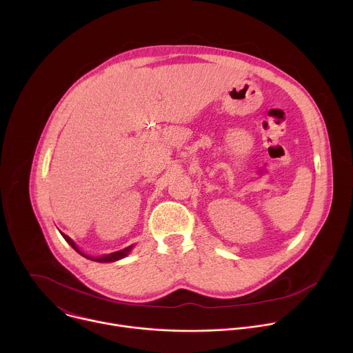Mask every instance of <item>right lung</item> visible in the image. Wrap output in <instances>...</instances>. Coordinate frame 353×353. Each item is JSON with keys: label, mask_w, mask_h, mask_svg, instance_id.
<instances>
[{"label": "right lung", "mask_w": 353, "mask_h": 353, "mask_svg": "<svg viewBox=\"0 0 353 353\" xmlns=\"http://www.w3.org/2000/svg\"><path fill=\"white\" fill-rule=\"evenodd\" d=\"M61 234H63V233H61ZM63 237L67 240V243H68L75 251H78V253H79L81 256L89 259V260H93V261H96V263H113V261L121 260V259H124V257L130 253V251H131L132 247H134V245H130V247H127V248H123V250H120V251H114V253L108 254V256H102V257H89V256H86V254L82 253V251L78 248V245L72 241V239H70L67 234H63Z\"/></svg>", "instance_id": "1"}]
</instances>
